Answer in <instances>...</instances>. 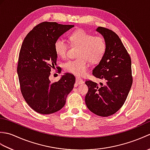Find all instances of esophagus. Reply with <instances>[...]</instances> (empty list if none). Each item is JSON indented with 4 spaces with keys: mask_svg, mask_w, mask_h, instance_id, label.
<instances>
[{
    "mask_svg": "<svg viewBox=\"0 0 150 150\" xmlns=\"http://www.w3.org/2000/svg\"><path fill=\"white\" fill-rule=\"evenodd\" d=\"M76 82H77V84H80L83 83L84 81H83V80H82V79H81V78H79V77H76Z\"/></svg>",
    "mask_w": 150,
    "mask_h": 150,
    "instance_id": "1",
    "label": "esophagus"
}]
</instances>
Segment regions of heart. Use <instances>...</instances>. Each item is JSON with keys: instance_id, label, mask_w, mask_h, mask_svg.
Here are the masks:
<instances>
[{"instance_id": "1", "label": "heart", "mask_w": 150, "mask_h": 150, "mask_svg": "<svg viewBox=\"0 0 150 150\" xmlns=\"http://www.w3.org/2000/svg\"><path fill=\"white\" fill-rule=\"evenodd\" d=\"M69 39L72 45L79 46L77 57L79 58L67 61L64 64V68L75 75H84L88 68V60L93 64L99 62L106 52L107 43L103 36H93L79 29L70 34ZM68 47V44L62 38H58L54 42L55 52L61 58L66 57Z\"/></svg>"}]
</instances>
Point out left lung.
Masks as SVG:
<instances>
[{"mask_svg":"<svg viewBox=\"0 0 150 150\" xmlns=\"http://www.w3.org/2000/svg\"><path fill=\"white\" fill-rule=\"evenodd\" d=\"M107 43L104 57L93 70V75L104 81L98 85L86 80L88 91L85 102L91 112L101 117L112 115L125 103L133 83L132 60L119 37L106 28L98 27Z\"/></svg>","mask_w":150,"mask_h":150,"instance_id":"8db88e82","label":"left lung"}]
</instances>
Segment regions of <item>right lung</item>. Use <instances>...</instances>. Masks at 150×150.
I'll use <instances>...</instances> for the list:
<instances>
[{
  "label": "right lung",
  "mask_w": 150,
  "mask_h": 150,
  "mask_svg": "<svg viewBox=\"0 0 150 150\" xmlns=\"http://www.w3.org/2000/svg\"><path fill=\"white\" fill-rule=\"evenodd\" d=\"M73 26L41 22L28 33L22 44L17 65L21 91L27 104L37 113L51 114L61 110L74 86L75 77L71 73H66L55 82L49 79L51 69L57 64L54 42Z\"/></svg>",
  "instance_id": "1"
}]
</instances>
